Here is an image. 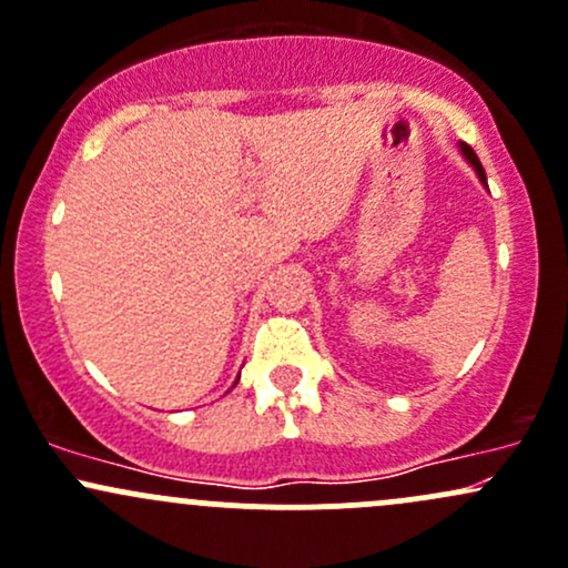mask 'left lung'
<instances>
[{
	"instance_id": "obj_1",
	"label": "left lung",
	"mask_w": 568,
	"mask_h": 568,
	"mask_svg": "<svg viewBox=\"0 0 568 568\" xmlns=\"http://www.w3.org/2000/svg\"><path fill=\"white\" fill-rule=\"evenodd\" d=\"M457 149H460L463 160H466V162H468V164H471V168H474V173H477L479 184H481V186H487V175H485V168H481L479 156H477V154H474V149H471V145H466V143H457Z\"/></svg>"
}]
</instances>
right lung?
I'll list each match as a JSON object with an SVG mask.
<instances>
[{
    "mask_svg": "<svg viewBox=\"0 0 568 568\" xmlns=\"http://www.w3.org/2000/svg\"><path fill=\"white\" fill-rule=\"evenodd\" d=\"M237 379H241V376H237ZM235 384H237V382H235Z\"/></svg>",
    "mask_w": 568,
    "mask_h": 568,
    "instance_id": "obj_1",
    "label": "right lung"
}]
</instances>
